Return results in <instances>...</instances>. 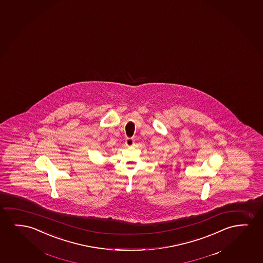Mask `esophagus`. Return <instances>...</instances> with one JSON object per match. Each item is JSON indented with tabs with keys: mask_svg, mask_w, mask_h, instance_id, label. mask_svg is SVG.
I'll list each match as a JSON object with an SVG mask.
<instances>
[{
	"mask_svg": "<svg viewBox=\"0 0 263 263\" xmlns=\"http://www.w3.org/2000/svg\"><path fill=\"white\" fill-rule=\"evenodd\" d=\"M125 144H126V146H132V145L135 144V139L132 138V137H127L126 139V142H125Z\"/></svg>",
	"mask_w": 263,
	"mask_h": 263,
	"instance_id": "1",
	"label": "esophagus"
}]
</instances>
